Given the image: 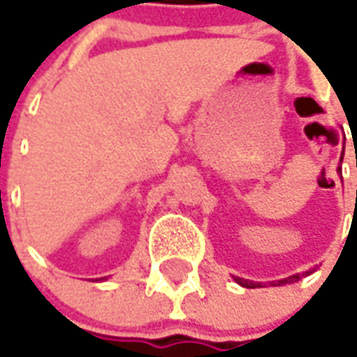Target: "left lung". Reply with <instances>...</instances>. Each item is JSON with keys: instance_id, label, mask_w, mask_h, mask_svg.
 Returning a JSON list of instances; mask_svg holds the SVG:
<instances>
[{"instance_id": "1", "label": "left lung", "mask_w": 357, "mask_h": 357, "mask_svg": "<svg viewBox=\"0 0 357 357\" xmlns=\"http://www.w3.org/2000/svg\"><path fill=\"white\" fill-rule=\"evenodd\" d=\"M302 277L300 275H292V277H288V279H282V280H277V284L275 287H280V284H287V282H296V280H300ZM236 282H238L240 287H246V288H257L261 287V282H252V280H246V279H240V277H236ZM273 284V282H271Z\"/></svg>"}]
</instances>
